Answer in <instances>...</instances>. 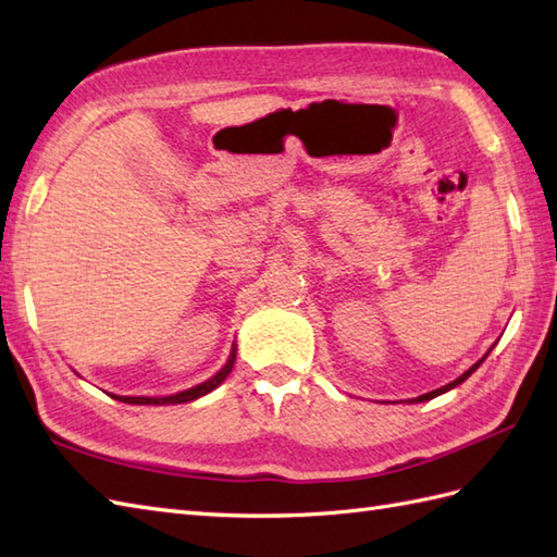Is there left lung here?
Masks as SVG:
<instances>
[{
    "instance_id": "8db88e82",
    "label": "left lung",
    "mask_w": 557,
    "mask_h": 557,
    "mask_svg": "<svg viewBox=\"0 0 557 557\" xmlns=\"http://www.w3.org/2000/svg\"><path fill=\"white\" fill-rule=\"evenodd\" d=\"M486 357H488V354H486ZM486 357H483V359H486ZM483 359H481V361H476L474 366H471V369H469L467 373H461V375L457 377V381H453V383H447V385H443V387H437V389H433V393H425V395L417 397V401H425V399H433V397H437V395H443V393H447V389H453L455 385H459V383H465V381H467V377H469L471 373H474V371L479 369V366L483 363Z\"/></svg>"
}]
</instances>
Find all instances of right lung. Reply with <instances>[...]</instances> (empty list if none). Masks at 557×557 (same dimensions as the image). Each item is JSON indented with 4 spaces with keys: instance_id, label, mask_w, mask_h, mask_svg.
I'll return each instance as SVG.
<instances>
[{
    "instance_id": "obj_1",
    "label": "right lung",
    "mask_w": 557,
    "mask_h": 557,
    "mask_svg": "<svg viewBox=\"0 0 557 557\" xmlns=\"http://www.w3.org/2000/svg\"><path fill=\"white\" fill-rule=\"evenodd\" d=\"M234 351H232V357H230V361L224 363V369L218 373V375H212L210 381H206V383H200V385H196V387H191V389H184V393H180V395H172V397H116L120 401H126V405H182V401H191V399H198V397H203V395H208L210 389H215L224 377L230 375V371H232V366H234ZM114 397V395H112Z\"/></svg>"
}]
</instances>
